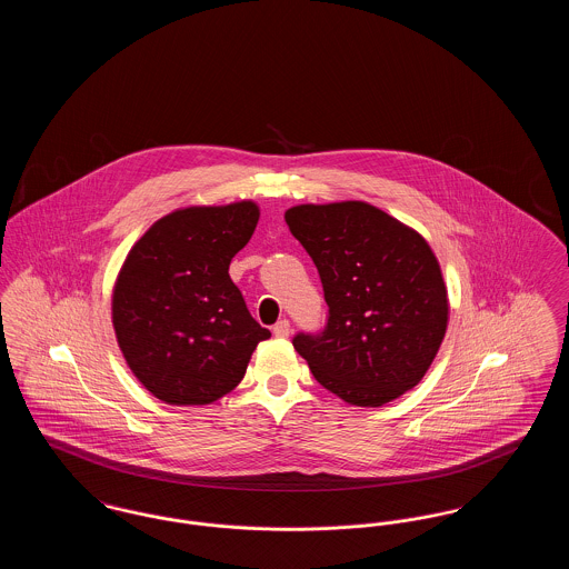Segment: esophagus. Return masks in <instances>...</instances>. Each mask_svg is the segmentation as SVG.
Returning a JSON list of instances; mask_svg holds the SVG:
<instances>
[{
    "label": "esophagus",
    "mask_w": 569,
    "mask_h": 569,
    "mask_svg": "<svg viewBox=\"0 0 569 569\" xmlns=\"http://www.w3.org/2000/svg\"><path fill=\"white\" fill-rule=\"evenodd\" d=\"M290 330H292V326H290L288 320H279L277 325L272 326V335H274V337H281V339L290 337Z\"/></svg>",
    "instance_id": "34e87169"
}]
</instances>
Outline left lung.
<instances>
[{
	"mask_svg": "<svg viewBox=\"0 0 569 569\" xmlns=\"http://www.w3.org/2000/svg\"><path fill=\"white\" fill-rule=\"evenodd\" d=\"M286 223L320 272L328 305L320 332L292 339L313 378L360 407L411 390L448 326V295L429 243L356 200L292 207Z\"/></svg>",
	"mask_w": 569,
	"mask_h": 569,
	"instance_id": "8db88e82",
	"label": "left lung"
}]
</instances>
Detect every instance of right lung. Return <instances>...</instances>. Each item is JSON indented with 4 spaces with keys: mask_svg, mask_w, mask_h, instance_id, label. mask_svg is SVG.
I'll return each instance as SVG.
<instances>
[{
    "mask_svg": "<svg viewBox=\"0 0 569 569\" xmlns=\"http://www.w3.org/2000/svg\"><path fill=\"white\" fill-rule=\"evenodd\" d=\"M258 217L244 200L174 211L128 253L112 292V325L132 373L163 403H213L271 337L228 274Z\"/></svg>",
    "mask_w": 569,
    "mask_h": 569,
    "instance_id": "add662e5",
    "label": "right lung"
}]
</instances>
